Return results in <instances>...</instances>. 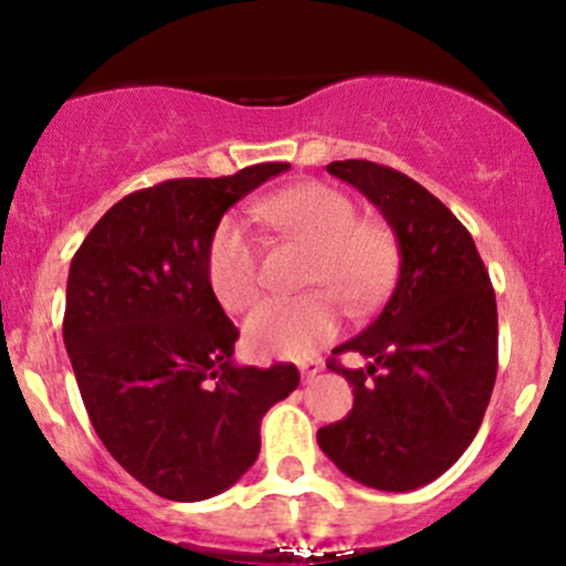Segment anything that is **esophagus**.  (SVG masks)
<instances>
[{
    "label": "esophagus",
    "instance_id": "esophagus-1",
    "mask_svg": "<svg viewBox=\"0 0 566 566\" xmlns=\"http://www.w3.org/2000/svg\"><path fill=\"white\" fill-rule=\"evenodd\" d=\"M322 373V361H316V359H308V361H301V375H303V380L308 382V380H314L316 375Z\"/></svg>",
    "mask_w": 566,
    "mask_h": 566
}]
</instances>
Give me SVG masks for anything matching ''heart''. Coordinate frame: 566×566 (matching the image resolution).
Segmentation results:
<instances>
[{"mask_svg":"<svg viewBox=\"0 0 566 566\" xmlns=\"http://www.w3.org/2000/svg\"><path fill=\"white\" fill-rule=\"evenodd\" d=\"M258 226L303 247L301 287L308 292L290 303H265L247 319V343L255 354L303 359L337 333V308L354 316L375 311L394 284L396 239L378 220H359L354 199L327 184H297L250 207ZM207 279L218 303L242 314L261 295L258 250L239 220H223L207 250ZM329 294L334 296L328 297Z\"/></svg>","mask_w":566,"mask_h":566,"instance_id":"heart-1","label":"heart"}]
</instances>
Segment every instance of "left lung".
I'll use <instances>...</instances> for the list:
<instances>
[{"label":"left lung","instance_id":"obj_1","mask_svg":"<svg viewBox=\"0 0 566 566\" xmlns=\"http://www.w3.org/2000/svg\"><path fill=\"white\" fill-rule=\"evenodd\" d=\"M382 212L399 276L380 316L327 361L354 386V409L319 428L322 452L354 482L382 492L439 479L482 426L497 375V303L465 226L418 180L367 159L327 165Z\"/></svg>","mask_w":566,"mask_h":566}]
</instances>
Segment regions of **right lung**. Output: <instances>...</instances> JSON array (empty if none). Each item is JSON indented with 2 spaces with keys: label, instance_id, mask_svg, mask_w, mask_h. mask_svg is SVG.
<instances>
[{
  "label": "right lung",
  "instance_id": "right-lung-1",
  "mask_svg": "<svg viewBox=\"0 0 566 566\" xmlns=\"http://www.w3.org/2000/svg\"><path fill=\"white\" fill-rule=\"evenodd\" d=\"M287 161L178 178L116 201L69 269L63 343L95 433L159 497H216L261 452V420L295 365L233 361L239 329L207 279L220 218Z\"/></svg>",
  "mask_w": 566,
  "mask_h": 566
}]
</instances>
